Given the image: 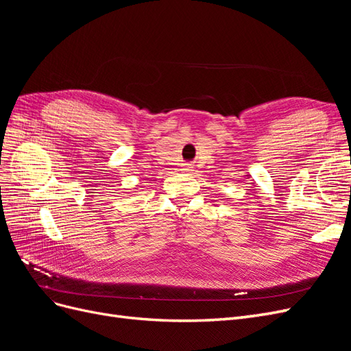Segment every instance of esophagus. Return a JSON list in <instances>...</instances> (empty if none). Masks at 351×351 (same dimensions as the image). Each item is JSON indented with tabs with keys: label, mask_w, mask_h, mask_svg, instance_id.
Listing matches in <instances>:
<instances>
[{
	"label": "esophagus",
	"mask_w": 351,
	"mask_h": 351,
	"mask_svg": "<svg viewBox=\"0 0 351 351\" xmlns=\"http://www.w3.org/2000/svg\"><path fill=\"white\" fill-rule=\"evenodd\" d=\"M182 171L186 173V174H192V173L195 171V169H193V165H192V164H184L183 168H182Z\"/></svg>",
	"instance_id": "esophagus-1"
}]
</instances>
